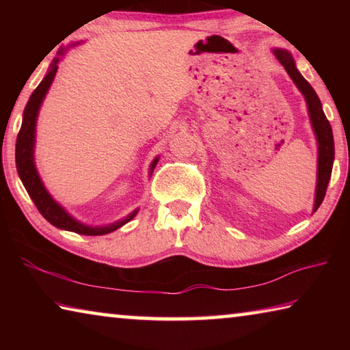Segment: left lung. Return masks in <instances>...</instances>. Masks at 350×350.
I'll list each match as a JSON object with an SVG mask.
<instances>
[{"label":"left lung","instance_id":"1","mask_svg":"<svg viewBox=\"0 0 350 350\" xmlns=\"http://www.w3.org/2000/svg\"><path fill=\"white\" fill-rule=\"evenodd\" d=\"M275 57L280 60V63L287 70L290 79L293 80L296 88L303 94L307 103V109H309L310 123L313 128V133L317 135L318 142V174H317V193H315V205H313V211H317L321 205L323 199L325 196V189H327L332 167H334L335 159V145H334V134H332V128L327 118L324 116L323 106L317 92L309 85L299 70L296 69L295 62L290 52L284 49H273Z\"/></svg>","mask_w":350,"mask_h":350}]
</instances>
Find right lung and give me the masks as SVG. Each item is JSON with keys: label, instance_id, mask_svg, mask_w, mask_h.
Returning <instances> with one entry per match:
<instances>
[{"label": "right lung", "instance_id": "obj_1", "mask_svg": "<svg viewBox=\"0 0 350 350\" xmlns=\"http://www.w3.org/2000/svg\"><path fill=\"white\" fill-rule=\"evenodd\" d=\"M64 54V51L60 52V55ZM58 62L60 58H55L51 64L49 72L46 74L43 81L37 86V90L32 92L31 98L25 108V112H23V123L18 133V137H16V146H15V162H16V171H18V176L25 185L26 191L29 193V196L33 200L35 206H37L38 211L43 215L47 222H51L54 227L62 228V230H68V232H74L79 234H86V236H102V234H108L114 230L120 228L122 225H125L126 222L131 221V219L137 215L139 210H134L133 213H129L126 217L120 219L114 224L105 225V227H91V225H85L69 215V213L63 208V206L55 202L54 199L47 189L44 188L43 182H41L38 171L35 168V162H33V148H35V126H37V117H38V111L40 106L43 103V100L46 97L47 91L54 81V77L57 74L58 69ZM159 162V157H156L150 167V176L152 174L154 168Z\"/></svg>", "mask_w": 350, "mask_h": 350}]
</instances>
